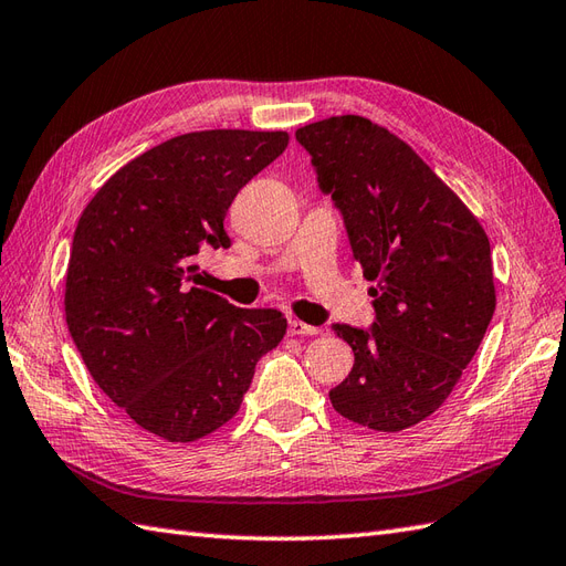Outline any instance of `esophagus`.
<instances>
[{
  "mask_svg": "<svg viewBox=\"0 0 566 566\" xmlns=\"http://www.w3.org/2000/svg\"><path fill=\"white\" fill-rule=\"evenodd\" d=\"M319 332H322L319 326H312V324H305V322H300V319L287 322V334H291V336H315Z\"/></svg>",
  "mask_w": 566,
  "mask_h": 566,
  "instance_id": "obj_1",
  "label": "esophagus"
}]
</instances>
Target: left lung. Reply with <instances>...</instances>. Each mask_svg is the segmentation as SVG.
<instances>
[{"label":"left lung","instance_id":"left-lung-1","mask_svg":"<svg viewBox=\"0 0 566 566\" xmlns=\"http://www.w3.org/2000/svg\"><path fill=\"white\" fill-rule=\"evenodd\" d=\"M295 140L375 283L368 329L332 324L354 348V368L329 392L332 407L373 431H405L453 392L492 322L489 240L431 167L368 118H324Z\"/></svg>","mask_w":566,"mask_h":566}]
</instances>
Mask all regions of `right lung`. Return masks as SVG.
<instances>
[{
  "label": "right lung",
  "instance_id": "1",
  "mask_svg": "<svg viewBox=\"0 0 566 566\" xmlns=\"http://www.w3.org/2000/svg\"><path fill=\"white\" fill-rule=\"evenodd\" d=\"M287 147V133L171 137L98 188L74 230L65 315L86 370L116 407L171 443L198 441L240 411L285 317L210 293L198 254L230 247L240 188Z\"/></svg>",
  "mask_w": 566,
  "mask_h": 566
}]
</instances>
